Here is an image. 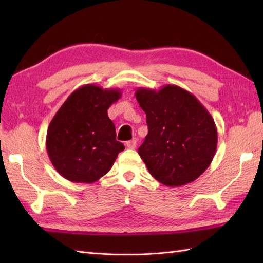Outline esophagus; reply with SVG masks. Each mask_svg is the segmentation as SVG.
I'll return each instance as SVG.
<instances>
[{
    "label": "esophagus",
    "instance_id": "obj_1",
    "mask_svg": "<svg viewBox=\"0 0 263 263\" xmlns=\"http://www.w3.org/2000/svg\"><path fill=\"white\" fill-rule=\"evenodd\" d=\"M126 147L128 149H135L137 147V139H132V140L126 142Z\"/></svg>",
    "mask_w": 263,
    "mask_h": 263
}]
</instances>
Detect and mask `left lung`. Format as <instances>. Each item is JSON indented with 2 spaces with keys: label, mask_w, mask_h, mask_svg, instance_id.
<instances>
[{
  "label": "left lung",
  "mask_w": 263,
  "mask_h": 263,
  "mask_svg": "<svg viewBox=\"0 0 263 263\" xmlns=\"http://www.w3.org/2000/svg\"><path fill=\"white\" fill-rule=\"evenodd\" d=\"M136 98L148 124L138 153L150 174L172 187L197 180L217 149V127L209 111L194 95L175 85L159 90L138 88Z\"/></svg>",
  "instance_id": "left-lung-1"
}]
</instances>
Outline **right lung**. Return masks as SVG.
<instances>
[{
    "instance_id": "right-lung-1",
    "label": "right lung",
    "mask_w": 263,
    "mask_h": 263,
    "mask_svg": "<svg viewBox=\"0 0 263 263\" xmlns=\"http://www.w3.org/2000/svg\"><path fill=\"white\" fill-rule=\"evenodd\" d=\"M122 96L119 88L88 83L76 89L49 123L46 149L54 168L74 183L98 181L113 166L124 144L116 141L107 109Z\"/></svg>"
}]
</instances>
